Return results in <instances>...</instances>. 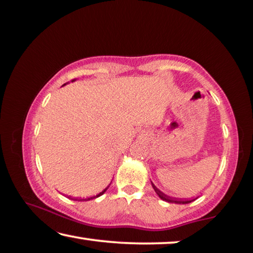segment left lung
Segmentation results:
<instances>
[{
  "mask_svg": "<svg viewBox=\"0 0 253 253\" xmlns=\"http://www.w3.org/2000/svg\"><path fill=\"white\" fill-rule=\"evenodd\" d=\"M152 186H153V188H154V190H155L156 192V194L157 195H159V197L161 200H163V201H166V202H169V203H177V204H187V203H190V202H193L194 200H185V201H182V200H177V199H172V197H170V196H168V195H166V194L164 193H162L161 192V190L156 187L155 185L153 184L152 182Z\"/></svg>",
  "mask_w": 253,
  "mask_h": 253,
  "instance_id": "1",
  "label": "left lung"
}]
</instances>
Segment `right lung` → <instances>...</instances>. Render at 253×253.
I'll list each match as a JSON object with an SVG mask.
<instances>
[{
    "label": "right lung",
    "mask_w": 253,
    "mask_h": 253,
    "mask_svg": "<svg viewBox=\"0 0 253 253\" xmlns=\"http://www.w3.org/2000/svg\"><path fill=\"white\" fill-rule=\"evenodd\" d=\"M75 81V80H73V81L72 82H74ZM64 85H65V84H64ZM109 185H111V184H109ZM109 185L107 186V187H106L104 190H102V192H100L99 194H97V195L96 196H92V197H87V199H83V200H79V201H90V200H93V199H97V197H99V196H101L102 195V194H104L105 192H106V190H107L108 189V187H109Z\"/></svg>",
    "instance_id": "right-lung-1"
}]
</instances>
